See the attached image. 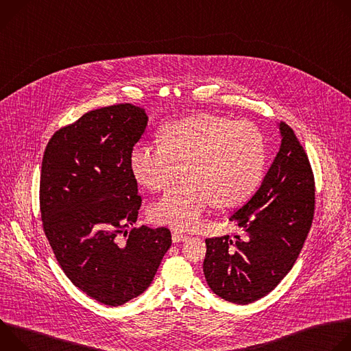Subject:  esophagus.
<instances>
[{"mask_svg":"<svg viewBox=\"0 0 351 351\" xmlns=\"http://www.w3.org/2000/svg\"><path fill=\"white\" fill-rule=\"evenodd\" d=\"M187 239H189V236L182 233V232H179V230H173L172 232V241L173 243H179V241H183V240H187Z\"/></svg>","mask_w":351,"mask_h":351,"instance_id":"34e87169","label":"esophagus"}]
</instances>
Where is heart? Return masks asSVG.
Here are the masks:
<instances>
[{"mask_svg": "<svg viewBox=\"0 0 351 351\" xmlns=\"http://www.w3.org/2000/svg\"><path fill=\"white\" fill-rule=\"evenodd\" d=\"M160 142L140 143L130 154L134 178L153 191L168 189L183 168L186 180L149 211L157 223L195 229L214 203L219 208L240 206L263 179L267 143L252 122L198 114L165 125Z\"/></svg>", "mask_w": 351, "mask_h": 351, "instance_id": "1", "label": "heart"}]
</instances>
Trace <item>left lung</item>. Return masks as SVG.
<instances>
[{"mask_svg": "<svg viewBox=\"0 0 351 351\" xmlns=\"http://www.w3.org/2000/svg\"><path fill=\"white\" fill-rule=\"evenodd\" d=\"M279 129V153L260 189L229 218L243 237L206 239L207 283L229 303L250 304L271 293L294 265L314 219L308 157L289 125Z\"/></svg>", "mask_w": 351, "mask_h": 351, "instance_id": "obj_1", "label": "left lung"}]
</instances>
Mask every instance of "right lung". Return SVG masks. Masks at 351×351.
<instances>
[{
    "mask_svg": "<svg viewBox=\"0 0 351 351\" xmlns=\"http://www.w3.org/2000/svg\"><path fill=\"white\" fill-rule=\"evenodd\" d=\"M147 121L129 103L90 111L53 134L41 162L40 213L54 256L76 287L110 307L152 285L172 244L168 228H130L141 206L130 154Z\"/></svg>",
    "mask_w": 351,
    "mask_h": 351,
    "instance_id": "obj_1",
    "label": "right lung"
}]
</instances>
